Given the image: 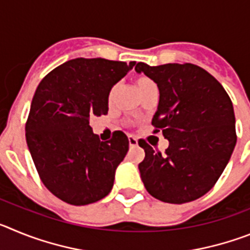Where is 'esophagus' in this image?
Segmentation results:
<instances>
[{
  "mask_svg": "<svg viewBox=\"0 0 250 250\" xmlns=\"http://www.w3.org/2000/svg\"><path fill=\"white\" fill-rule=\"evenodd\" d=\"M129 145H130V146H131V147L138 146V140H136L135 136L129 135Z\"/></svg>",
  "mask_w": 250,
  "mask_h": 250,
  "instance_id": "esophagus-1",
  "label": "esophagus"
}]
</instances>
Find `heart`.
<instances>
[{"instance_id": "heart-1", "label": "heart", "mask_w": 250, "mask_h": 250, "mask_svg": "<svg viewBox=\"0 0 250 250\" xmlns=\"http://www.w3.org/2000/svg\"><path fill=\"white\" fill-rule=\"evenodd\" d=\"M152 86H156L155 83L147 76H138L135 79V87L136 91L139 92V95H140L141 92H144L145 90L152 87ZM115 92H116V86H114V87L109 91V95H107V103L109 104H111L112 100H114Z\"/></svg>"}]
</instances>
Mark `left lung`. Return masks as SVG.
<instances>
[{
	"label": "left lung",
	"mask_w": 250,
	"mask_h": 250,
	"mask_svg": "<svg viewBox=\"0 0 250 250\" xmlns=\"http://www.w3.org/2000/svg\"><path fill=\"white\" fill-rule=\"evenodd\" d=\"M159 87L151 124L169 140L164 154L145 140L139 164L150 195L171 204L198 199L214 187L237 144L235 116L229 95L215 77L193 63H135Z\"/></svg>",
	"instance_id": "left-lung-1"
}]
</instances>
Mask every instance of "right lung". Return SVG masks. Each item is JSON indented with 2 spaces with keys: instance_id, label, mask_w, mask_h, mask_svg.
Returning <instances> with one entry per match:
<instances>
[{
  "instance_id": "1",
  "label": "right lung",
  "mask_w": 250,
  "mask_h": 250,
  "mask_svg": "<svg viewBox=\"0 0 250 250\" xmlns=\"http://www.w3.org/2000/svg\"><path fill=\"white\" fill-rule=\"evenodd\" d=\"M134 65L80 57L57 66L37 86L26 141L43 185L59 199L87 205L111 191L129 140L115 131L101 141L90 120L107 114L109 91Z\"/></svg>"
}]
</instances>
